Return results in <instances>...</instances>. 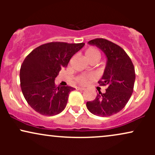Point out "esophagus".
Segmentation results:
<instances>
[{"label": "esophagus", "mask_w": 155, "mask_h": 155, "mask_svg": "<svg viewBox=\"0 0 155 155\" xmlns=\"http://www.w3.org/2000/svg\"><path fill=\"white\" fill-rule=\"evenodd\" d=\"M76 90H85V89L84 88H83V87H77L76 88Z\"/></svg>", "instance_id": "34e87169"}]
</instances>
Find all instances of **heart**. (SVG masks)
Returning a JSON list of instances; mask_svg holds the SVG:
<instances>
[{"instance_id": "1", "label": "heart", "mask_w": 155, "mask_h": 155, "mask_svg": "<svg viewBox=\"0 0 155 155\" xmlns=\"http://www.w3.org/2000/svg\"><path fill=\"white\" fill-rule=\"evenodd\" d=\"M85 58H87V60L89 62H95L97 63L101 58V53L100 50L98 49H97L96 47H90L88 49H86L84 52ZM92 78V76H85V75H81L78 76L76 78V81L81 85H85L87 83L88 80L91 79Z\"/></svg>"}]
</instances>
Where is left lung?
<instances>
[{"instance_id": "obj_1", "label": "left lung", "mask_w": 155, "mask_h": 155, "mask_svg": "<svg viewBox=\"0 0 155 155\" xmlns=\"http://www.w3.org/2000/svg\"><path fill=\"white\" fill-rule=\"evenodd\" d=\"M88 43L104 51L107 64L98 81L101 86L106 87V92H99L95 100L87 102V107L97 116H111L120 112L132 95L136 79L134 65L125 51L110 41L95 38Z\"/></svg>"}]
</instances>
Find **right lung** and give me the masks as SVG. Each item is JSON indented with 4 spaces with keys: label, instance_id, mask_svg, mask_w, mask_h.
<instances>
[{
    "label": "right lung",
    "instance_id": "right-lung-1",
    "mask_svg": "<svg viewBox=\"0 0 155 155\" xmlns=\"http://www.w3.org/2000/svg\"><path fill=\"white\" fill-rule=\"evenodd\" d=\"M84 43L49 42L33 49L21 65L22 94L30 106L44 116H54L66 106L71 87H58L54 79Z\"/></svg>",
    "mask_w": 155,
    "mask_h": 155
}]
</instances>
